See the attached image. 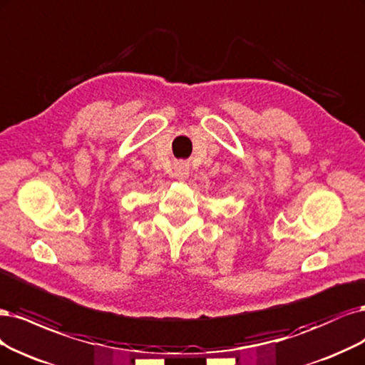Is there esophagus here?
<instances>
[{"mask_svg":"<svg viewBox=\"0 0 365 365\" xmlns=\"http://www.w3.org/2000/svg\"><path fill=\"white\" fill-rule=\"evenodd\" d=\"M174 175L179 180H185L187 175H190V167H187L186 163H178V165H175V170H174Z\"/></svg>","mask_w":365,"mask_h":365,"instance_id":"34e87169","label":"esophagus"}]
</instances>
